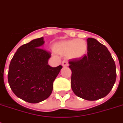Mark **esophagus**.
<instances>
[{
  "mask_svg": "<svg viewBox=\"0 0 123 123\" xmlns=\"http://www.w3.org/2000/svg\"><path fill=\"white\" fill-rule=\"evenodd\" d=\"M62 66H63V67H66L68 66V62L66 61H63L62 62Z\"/></svg>",
  "mask_w": 123,
  "mask_h": 123,
  "instance_id": "1",
  "label": "esophagus"
}]
</instances>
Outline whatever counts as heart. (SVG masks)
Instances as JSON below:
<instances>
[{
  "instance_id": "obj_1",
  "label": "heart",
  "mask_w": 123,
  "mask_h": 123,
  "mask_svg": "<svg viewBox=\"0 0 123 123\" xmlns=\"http://www.w3.org/2000/svg\"><path fill=\"white\" fill-rule=\"evenodd\" d=\"M52 49L58 55H68L71 59L79 60L86 55L88 46L84 40L73 39L55 43L52 45Z\"/></svg>"
}]
</instances>
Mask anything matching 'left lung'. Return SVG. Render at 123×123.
<instances>
[{
    "label": "left lung",
    "instance_id": "8db88e82",
    "mask_svg": "<svg viewBox=\"0 0 123 123\" xmlns=\"http://www.w3.org/2000/svg\"><path fill=\"white\" fill-rule=\"evenodd\" d=\"M87 55L69 62L71 89L82 99L94 101L111 92L116 80V68L111 53L96 39H87Z\"/></svg>",
    "mask_w": 123,
    "mask_h": 123
}]
</instances>
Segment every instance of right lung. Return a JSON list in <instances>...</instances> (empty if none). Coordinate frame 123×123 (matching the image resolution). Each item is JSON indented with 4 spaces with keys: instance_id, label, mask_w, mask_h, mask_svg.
I'll return each instance as SVG.
<instances>
[{
    "instance_id": "right-lung-1",
    "label": "right lung",
    "mask_w": 123,
    "mask_h": 123,
    "mask_svg": "<svg viewBox=\"0 0 123 123\" xmlns=\"http://www.w3.org/2000/svg\"><path fill=\"white\" fill-rule=\"evenodd\" d=\"M43 37L32 40L18 48L9 64L8 82L15 95L31 103L47 99L53 83L62 66L48 64L50 52L42 49Z\"/></svg>"
}]
</instances>
